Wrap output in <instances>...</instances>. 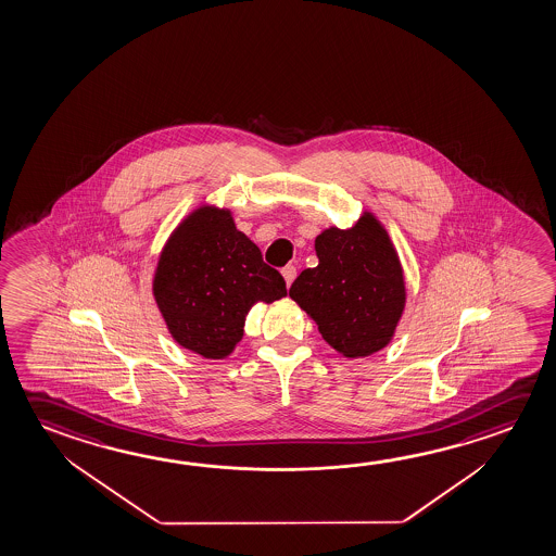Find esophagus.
<instances>
[{
	"mask_svg": "<svg viewBox=\"0 0 556 556\" xmlns=\"http://www.w3.org/2000/svg\"><path fill=\"white\" fill-rule=\"evenodd\" d=\"M282 277H285V282H287V287H291L292 281L296 279V267L294 265H287V267H282Z\"/></svg>",
	"mask_w": 556,
	"mask_h": 556,
	"instance_id": "1",
	"label": "esophagus"
}]
</instances>
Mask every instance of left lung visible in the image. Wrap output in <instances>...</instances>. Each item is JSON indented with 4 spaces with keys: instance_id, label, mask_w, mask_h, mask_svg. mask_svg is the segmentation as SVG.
Listing matches in <instances>:
<instances>
[{
    "instance_id": "left-lung-1",
    "label": "left lung",
    "mask_w": 556,
    "mask_h": 556,
    "mask_svg": "<svg viewBox=\"0 0 556 556\" xmlns=\"http://www.w3.org/2000/svg\"><path fill=\"white\" fill-rule=\"evenodd\" d=\"M318 265L292 282V301L346 358L372 355L392 341L405 308L400 255L382 223L366 211L355 227L316 237Z\"/></svg>"
}]
</instances>
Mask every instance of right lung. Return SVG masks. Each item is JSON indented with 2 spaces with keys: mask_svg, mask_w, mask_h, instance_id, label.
<instances>
[{
  "mask_svg": "<svg viewBox=\"0 0 556 556\" xmlns=\"http://www.w3.org/2000/svg\"><path fill=\"white\" fill-rule=\"evenodd\" d=\"M285 294L281 274L238 230L232 213L215 205H201L174 228L153 277V296L174 341L213 361L235 351L255 302Z\"/></svg>",
  "mask_w": 556,
  "mask_h": 556,
  "instance_id": "add662e5",
  "label": "right lung"
}]
</instances>
